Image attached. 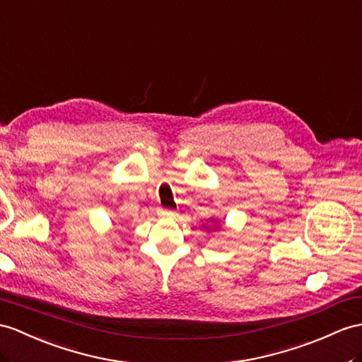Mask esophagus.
<instances>
[{"label": "esophagus", "mask_w": 362, "mask_h": 362, "mask_svg": "<svg viewBox=\"0 0 362 362\" xmlns=\"http://www.w3.org/2000/svg\"><path fill=\"white\" fill-rule=\"evenodd\" d=\"M158 215H160V216H165V218H170V216H173V210L160 207V209H158Z\"/></svg>", "instance_id": "esophagus-1"}]
</instances>
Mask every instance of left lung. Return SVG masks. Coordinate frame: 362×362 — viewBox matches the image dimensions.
I'll return each mask as SVG.
<instances>
[{
	"instance_id": "obj_1",
	"label": "left lung",
	"mask_w": 362,
	"mask_h": 362,
	"mask_svg": "<svg viewBox=\"0 0 362 362\" xmlns=\"http://www.w3.org/2000/svg\"><path fill=\"white\" fill-rule=\"evenodd\" d=\"M210 221H211V219H210ZM214 221H215V219H214ZM215 223H216V221H215ZM216 224H218V223H216Z\"/></svg>"
}]
</instances>
